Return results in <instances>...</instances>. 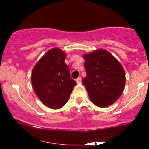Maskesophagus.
Here are the masks:
<instances>
[{
	"mask_svg": "<svg viewBox=\"0 0 149 149\" xmlns=\"http://www.w3.org/2000/svg\"><path fill=\"white\" fill-rule=\"evenodd\" d=\"M76 82H77V84L81 83V76H79V78H77V79H76Z\"/></svg>",
	"mask_w": 149,
	"mask_h": 149,
	"instance_id": "obj_1",
	"label": "esophagus"
}]
</instances>
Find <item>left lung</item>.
Returning <instances> with one entry per match:
<instances>
[{"label":"left lung","instance_id":"1","mask_svg":"<svg viewBox=\"0 0 149 149\" xmlns=\"http://www.w3.org/2000/svg\"><path fill=\"white\" fill-rule=\"evenodd\" d=\"M86 76L82 80L93 103L107 107L118 100L124 90L125 73L119 61L105 49L84 56Z\"/></svg>","mask_w":149,"mask_h":149}]
</instances>
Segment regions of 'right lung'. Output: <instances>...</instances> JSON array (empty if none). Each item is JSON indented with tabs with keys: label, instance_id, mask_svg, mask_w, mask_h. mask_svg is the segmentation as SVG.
Wrapping results in <instances>:
<instances>
[{
	"label": "right lung",
	"instance_id": "obj_1",
	"mask_svg": "<svg viewBox=\"0 0 149 149\" xmlns=\"http://www.w3.org/2000/svg\"><path fill=\"white\" fill-rule=\"evenodd\" d=\"M65 58V52L58 48L52 49L32 70L31 79L34 91L42 102L51 109L63 107L76 84L70 78Z\"/></svg>",
	"mask_w": 149,
	"mask_h": 149
}]
</instances>
